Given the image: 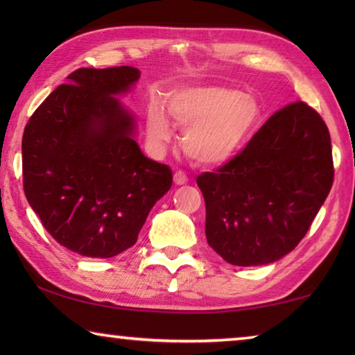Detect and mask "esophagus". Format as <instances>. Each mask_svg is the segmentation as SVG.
Masks as SVG:
<instances>
[{"instance_id": "obj_1", "label": "esophagus", "mask_w": 355, "mask_h": 355, "mask_svg": "<svg viewBox=\"0 0 355 355\" xmlns=\"http://www.w3.org/2000/svg\"><path fill=\"white\" fill-rule=\"evenodd\" d=\"M186 182H188V175H186L184 172L177 171L175 173H173V183H175V184H184Z\"/></svg>"}]
</instances>
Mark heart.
Here are the masks:
<instances>
[{
	"mask_svg": "<svg viewBox=\"0 0 355 355\" xmlns=\"http://www.w3.org/2000/svg\"><path fill=\"white\" fill-rule=\"evenodd\" d=\"M169 114L184 130V153L196 163L216 166L243 148L260 119V105L252 95L230 87H188L171 95ZM147 136L158 147L172 137L169 119L158 103L148 106Z\"/></svg>",
	"mask_w": 355,
	"mask_h": 355,
	"instance_id": "b5f03b06",
	"label": "heart"
}]
</instances>
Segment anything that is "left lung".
I'll list each match as a JSON object with an SVG mask.
<instances>
[{
	"mask_svg": "<svg viewBox=\"0 0 355 355\" xmlns=\"http://www.w3.org/2000/svg\"><path fill=\"white\" fill-rule=\"evenodd\" d=\"M332 183L327 125L304 101L288 105L228 163L197 177L207 241L235 266L279 260L302 241Z\"/></svg>",
	"mask_w": 355,
	"mask_h": 355,
	"instance_id": "8db88e82",
	"label": "left lung"
}]
</instances>
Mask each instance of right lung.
Instances as JSON below:
<instances>
[{
	"instance_id": "right-lung-1",
	"label": "right lung",
	"mask_w": 355,
	"mask_h": 355,
	"mask_svg": "<svg viewBox=\"0 0 355 355\" xmlns=\"http://www.w3.org/2000/svg\"><path fill=\"white\" fill-rule=\"evenodd\" d=\"M141 71L128 65L78 69L28 120L23 189L42 225L83 257L110 258L137 241L172 171L133 139L135 120L114 97Z\"/></svg>"
}]
</instances>
